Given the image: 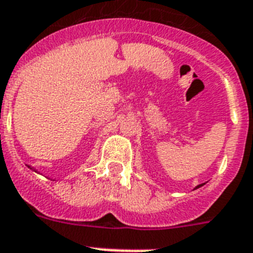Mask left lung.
<instances>
[{
  "mask_svg": "<svg viewBox=\"0 0 253 253\" xmlns=\"http://www.w3.org/2000/svg\"><path fill=\"white\" fill-rule=\"evenodd\" d=\"M202 185H204V184H200V185H197V187H196V189H197V188H200V187H202Z\"/></svg>",
  "mask_w": 253,
  "mask_h": 253,
  "instance_id": "obj_1",
  "label": "left lung"
}]
</instances>
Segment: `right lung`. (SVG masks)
<instances>
[{"label":"right lung","instance_id":"1","mask_svg":"<svg viewBox=\"0 0 253 253\" xmlns=\"http://www.w3.org/2000/svg\"><path fill=\"white\" fill-rule=\"evenodd\" d=\"M29 168H30V166H29ZM30 169H32V168H30Z\"/></svg>","mask_w":253,"mask_h":253}]
</instances>
